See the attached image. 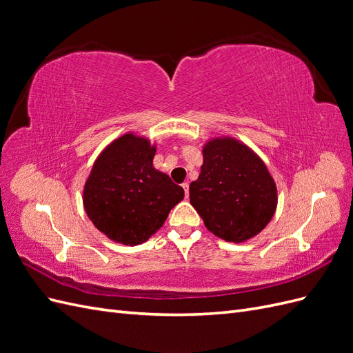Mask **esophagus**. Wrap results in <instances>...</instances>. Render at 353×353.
I'll return each mask as SVG.
<instances>
[{
	"instance_id": "34e87169",
	"label": "esophagus",
	"mask_w": 353,
	"mask_h": 353,
	"mask_svg": "<svg viewBox=\"0 0 353 353\" xmlns=\"http://www.w3.org/2000/svg\"><path fill=\"white\" fill-rule=\"evenodd\" d=\"M183 188H184V193H185V197H188V183H184V184H183Z\"/></svg>"
}]
</instances>
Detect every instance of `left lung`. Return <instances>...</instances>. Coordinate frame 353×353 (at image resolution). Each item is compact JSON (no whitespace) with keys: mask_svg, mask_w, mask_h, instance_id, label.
Returning <instances> with one entry per match:
<instances>
[{"mask_svg":"<svg viewBox=\"0 0 353 353\" xmlns=\"http://www.w3.org/2000/svg\"><path fill=\"white\" fill-rule=\"evenodd\" d=\"M190 203L216 237L241 243L259 234L276 208V187L265 163L232 138H213L203 147Z\"/></svg>","mask_w":353,"mask_h":353,"instance_id":"left-lung-1","label":"left lung"}]
</instances>
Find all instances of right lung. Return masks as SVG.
Segmentation results:
<instances>
[{"label": "right lung", "instance_id": "right-lung-1", "mask_svg": "<svg viewBox=\"0 0 353 353\" xmlns=\"http://www.w3.org/2000/svg\"><path fill=\"white\" fill-rule=\"evenodd\" d=\"M156 145L125 134L95 160L83 188L88 218L110 240L135 245L163 225L184 190L153 168Z\"/></svg>", "mask_w": 353, "mask_h": 353}]
</instances>
